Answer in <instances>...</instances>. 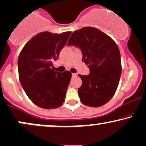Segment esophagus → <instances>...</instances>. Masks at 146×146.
<instances>
[{
    "label": "esophagus",
    "instance_id": "1",
    "mask_svg": "<svg viewBox=\"0 0 146 146\" xmlns=\"http://www.w3.org/2000/svg\"><path fill=\"white\" fill-rule=\"evenodd\" d=\"M72 76H73V77L77 76V74H76V73H72Z\"/></svg>",
    "mask_w": 146,
    "mask_h": 146
}]
</instances>
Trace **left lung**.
I'll return each mask as SVG.
<instances>
[{"label":"left lung","instance_id":"1","mask_svg":"<svg viewBox=\"0 0 146 146\" xmlns=\"http://www.w3.org/2000/svg\"><path fill=\"white\" fill-rule=\"evenodd\" d=\"M68 46L81 50L88 65V75H78L82 84L78 88L82 103L90 107L104 105L116 92L121 73V56L116 43L94 27H86L71 34Z\"/></svg>","mask_w":146,"mask_h":146}]
</instances>
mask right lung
<instances>
[{
  "instance_id": "add662e5",
  "label": "right lung",
  "mask_w": 146,
  "mask_h": 146,
  "mask_svg": "<svg viewBox=\"0 0 146 146\" xmlns=\"http://www.w3.org/2000/svg\"><path fill=\"white\" fill-rule=\"evenodd\" d=\"M71 33H40L27 42L20 53V82L28 98L38 106L52 109L64 102L71 73L56 72L52 67Z\"/></svg>"
}]
</instances>
